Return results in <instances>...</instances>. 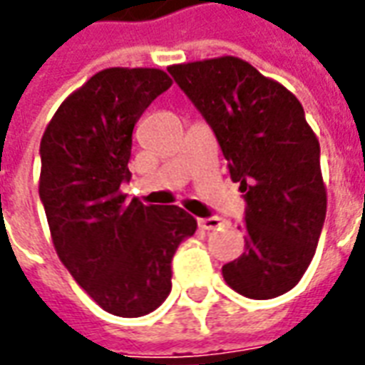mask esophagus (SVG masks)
<instances>
[{"label":"esophagus","mask_w":365,"mask_h":365,"mask_svg":"<svg viewBox=\"0 0 365 365\" xmlns=\"http://www.w3.org/2000/svg\"><path fill=\"white\" fill-rule=\"evenodd\" d=\"M199 228L201 230H215V228H218L220 224H222V218L218 217H209V218H199Z\"/></svg>","instance_id":"1"}]
</instances>
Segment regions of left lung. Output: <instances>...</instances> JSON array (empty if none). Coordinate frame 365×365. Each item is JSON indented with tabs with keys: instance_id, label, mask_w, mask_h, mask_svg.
I'll return each mask as SVG.
<instances>
[{
	"instance_id": "left-lung-1",
	"label": "left lung",
	"mask_w": 365,
	"mask_h": 365,
	"mask_svg": "<svg viewBox=\"0 0 365 365\" xmlns=\"http://www.w3.org/2000/svg\"><path fill=\"white\" fill-rule=\"evenodd\" d=\"M203 114L245 199V251L222 267L232 290L271 299L292 290L315 255L327 190L319 141L288 88L234 58L170 66Z\"/></svg>"
}]
</instances>
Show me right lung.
Segmentation results:
<instances>
[{
	"instance_id": "right-lung-1",
	"label": "right lung",
	"mask_w": 365,
	"mask_h": 365,
	"mask_svg": "<svg viewBox=\"0 0 365 365\" xmlns=\"http://www.w3.org/2000/svg\"><path fill=\"white\" fill-rule=\"evenodd\" d=\"M172 79L162 69L110 67L69 94L40 141V201L53 247L104 312L141 317L172 290V257L197 220L175 205L128 201L133 128Z\"/></svg>"
}]
</instances>
